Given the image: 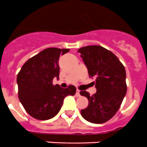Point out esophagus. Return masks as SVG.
Returning a JSON list of instances; mask_svg holds the SVG:
<instances>
[{"mask_svg":"<svg viewBox=\"0 0 147 147\" xmlns=\"http://www.w3.org/2000/svg\"><path fill=\"white\" fill-rule=\"evenodd\" d=\"M80 91L79 90H77V92H76V96H80Z\"/></svg>","mask_w":147,"mask_h":147,"instance_id":"1","label":"esophagus"}]
</instances>
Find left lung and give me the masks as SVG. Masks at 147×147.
Wrapping results in <instances>:
<instances>
[{
  "instance_id": "obj_1",
  "label": "left lung",
  "mask_w": 147,
  "mask_h": 147,
  "mask_svg": "<svg viewBox=\"0 0 147 147\" xmlns=\"http://www.w3.org/2000/svg\"><path fill=\"white\" fill-rule=\"evenodd\" d=\"M88 69L90 77L95 78L96 92L86 91L89 105L81 110V115L88 121L102 124L110 120L120 108L127 92L126 71L124 65L111 51L100 45H89L78 50Z\"/></svg>"
}]
</instances>
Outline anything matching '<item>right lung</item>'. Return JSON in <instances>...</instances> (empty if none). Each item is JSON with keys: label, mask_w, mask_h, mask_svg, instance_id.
<instances>
[{"label": "right lung", "mask_w": 147, "mask_h": 147, "mask_svg": "<svg viewBox=\"0 0 147 147\" xmlns=\"http://www.w3.org/2000/svg\"><path fill=\"white\" fill-rule=\"evenodd\" d=\"M70 49L49 48L29 58L17 74L18 97L26 112L38 120H49L61 110L64 98L74 96L76 87L53 85L59 78L58 61Z\"/></svg>", "instance_id": "obj_1"}]
</instances>
